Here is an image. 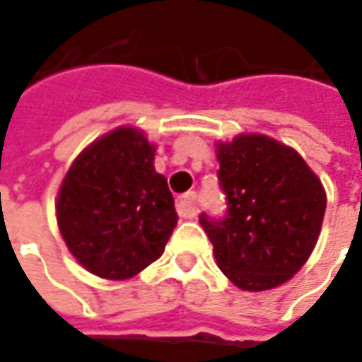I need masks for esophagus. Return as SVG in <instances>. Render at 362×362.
<instances>
[{
    "label": "esophagus",
    "instance_id": "obj_1",
    "mask_svg": "<svg viewBox=\"0 0 362 362\" xmlns=\"http://www.w3.org/2000/svg\"><path fill=\"white\" fill-rule=\"evenodd\" d=\"M177 214L181 217H195V193H185L177 199Z\"/></svg>",
    "mask_w": 362,
    "mask_h": 362
}]
</instances>
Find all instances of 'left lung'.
Segmentation results:
<instances>
[{"mask_svg": "<svg viewBox=\"0 0 362 362\" xmlns=\"http://www.w3.org/2000/svg\"><path fill=\"white\" fill-rule=\"evenodd\" d=\"M221 221L199 217L219 270L231 284L264 292L288 282L318 242L327 191L292 146L259 132L217 143Z\"/></svg>", "mask_w": 362, "mask_h": 362, "instance_id": "obj_1", "label": "left lung"}]
</instances>
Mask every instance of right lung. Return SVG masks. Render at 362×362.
<instances>
[{
  "label": "right lung",
  "mask_w": 362,
  "mask_h": 362,
  "mask_svg": "<svg viewBox=\"0 0 362 362\" xmlns=\"http://www.w3.org/2000/svg\"><path fill=\"white\" fill-rule=\"evenodd\" d=\"M155 151L145 132L119 127L86 146L64 175L58 228L78 264L98 278L136 276L159 259L177 226Z\"/></svg>",
  "instance_id": "1"
}]
</instances>
